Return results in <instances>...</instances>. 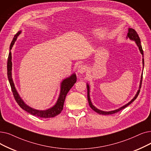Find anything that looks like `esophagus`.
<instances>
[{
    "instance_id": "esophagus-1",
    "label": "esophagus",
    "mask_w": 151,
    "mask_h": 151,
    "mask_svg": "<svg viewBox=\"0 0 151 151\" xmlns=\"http://www.w3.org/2000/svg\"><path fill=\"white\" fill-rule=\"evenodd\" d=\"M86 70H87V67L84 65H80L77 68L78 73H81V74H83V73H84Z\"/></svg>"
}]
</instances>
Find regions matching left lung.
Listing matches in <instances>:
<instances>
[{
  "instance_id": "8db88e82",
  "label": "left lung",
  "mask_w": 151,
  "mask_h": 151,
  "mask_svg": "<svg viewBox=\"0 0 151 151\" xmlns=\"http://www.w3.org/2000/svg\"><path fill=\"white\" fill-rule=\"evenodd\" d=\"M127 39H129L130 40L132 41H133L135 42L136 45L137 46V47H138L139 51H140V53L142 55V67L144 68V65H145V62H144V53H143V50H142V46H141V41H140V38L138 36V35H137V33L136 32V31L133 29V28H128V33H127V36L126 37ZM142 71H143V69H142ZM142 74H141V80H140V83H139V89L137 90L136 94H135L134 97L133 98V99L131 100L129 102H128L127 104H124V106H122L121 107L117 109H115V110H111V111H103V110H99V109H97V107H96L94 105L92 104V102L91 101V99H90V87H89V84L87 83L86 84H87V91H88V102H89V105L90 107L93 109L94 111H95L96 112H97V114H101V115H111V114H114L115 113H116L118 112H119V111L122 110V109H124L125 107H127V106H128L129 104H132L136 99L137 98V96H138L139 93V91H140V89H141V83H142Z\"/></svg>"
}]
</instances>
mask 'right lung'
<instances>
[{"mask_svg": "<svg viewBox=\"0 0 151 151\" xmlns=\"http://www.w3.org/2000/svg\"><path fill=\"white\" fill-rule=\"evenodd\" d=\"M21 32L22 31H19L15 35L14 39H13L10 45V52L7 61V76L12 88V91L13 92V94H14L15 99L16 100L19 107L23 110H24L25 111H27V112L29 113L30 114L40 118H45V119L54 117L60 114V112L62 111L65 97H66L68 91L73 86V85L76 82V75L75 73H73L70 76L65 78V79H63L62 81V82L60 83V89L59 96H58L57 102L52 107L46 110H37L29 106L28 105H27L24 102V101L22 99V97L18 94L12 78V52L10 50L12 49L13 46H14L15 41H17L18 36L21 34Z\"/></svg>", "mask_w": 151, "mask_h": 151, "instance_id": "obj_1", "label": "right lung"}]
</instances>
